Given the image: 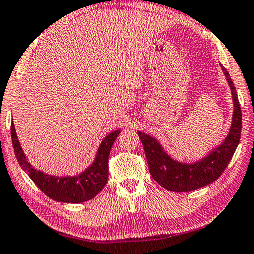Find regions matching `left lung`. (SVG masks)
<instances>
[{"mask_svg":"<svg viewBox=\"0 0 254 254\" xmlns=\"http://www.w3.org/2000/svg\"><path fill=\"white\" fill-rule=\"evenodd\" d=\"M222 69L232 91L234 112L231 129L225 140L218 147L214 148L205 159L191 164L174 161L166 154L154 137L138 131L151 176L165 189L174 192H188L211 184L222 176L238 147L242 129V112L234 83L226 68L222 66Z\"/></svg>","mask_w":254,"mask_h":254,"instance_id":"obj_1","label":"left lung"}]
</instances>
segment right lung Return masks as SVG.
Wrapping results in <instances>:
<instances>
[{"mask_svg":"<svg viewBox=\"0 0 254 254\" xmlns=\"http://www.w3.org/2000/svg\"><path fill=\"white\" fill-rule=\"evenodd\" d=\"M119 132L120 130L111 132L102 140L94 162L85 171L75 177H54L32 168L20 146L14 124L13 122L11 123L12 145L20 166L28 173L31 180L46 196L55 201L67 203H80L91 200L106 186L108 173H109L108 157Z\"/></svg>","mask_w":254,"mask_h":254,"instance_id":"add662e5","label":"right lung"}]
</instances>
